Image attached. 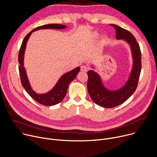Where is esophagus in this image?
Segmentation results:
<instances>
[{
	"instance_id": "1",
	"label": "esophagus",
	"mask_w": 157,
	"mask_h": 157,
	"mask_svg": "<svg viewBox=\"0 0 157 157\" xmlns=\"http://www.w3.org/2000/svg\"><path fill=\"white\" fill-rule=\"evenodd\" d=\"M87 67L86 66H82L81 67V70L82 71H83V72H86L87 71Z\"/></svg>"
}]
</instances>
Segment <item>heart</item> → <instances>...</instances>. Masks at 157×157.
<instances>
[{"label": "heart", "mask_w": 157, "mask_h": 157, "mask_svg": "<svg viewBox=\"0 0 157 157\" xmlns=\"http://www.w3.org/2000/svg\"><path fill=\"white\" fill-rule=\"evenodd\" d=\"M98 33H95V34H94V36H95V37H96V36H98ZM102 40H104V36H103V37H102Z\"/></svg>", "instance_id": "b5f03b06"}]
</instances>
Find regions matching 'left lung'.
Listing matches in <instances>:
<instances>
[{
	"label": "left lung",
	"mask_w": 157,
	"mask_h": 157,
	"mask_svg": "<svg viewBox=\"0 0 157 157\" xmlns=\"http://www.w3.org/2000/svg\"><path fill=\"white\" fill-rule=\"evenodd\" d=\"M116 30L117 40H123L130 46L132 67L128 79L125 84L117 90H110L103 84L99 75L94 70L87 71V91L92 100L99 106L112 108L126 101L136 90L141 71V52L135 37L128 30L112 24ZM91 67L94 68L93 66Z\"/></svg>",
	"instance_id": "8db88e82"
}]
</instances>
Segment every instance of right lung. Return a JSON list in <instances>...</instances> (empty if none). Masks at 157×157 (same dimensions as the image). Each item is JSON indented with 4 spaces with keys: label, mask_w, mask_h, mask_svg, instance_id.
Instances as JSON below:
<instances>
[{
    "label": "right lung",
    "mask_w": 157,
    "mask_h": 157,
    "mask_svg": "<svg viewBox=\"0 0 157 157\" xmlns=\"http://www.w3.org/2000/svg\"><path fill=\"white\" fill-rule=\"evenodd\" d=\"M66 28V25L57 24H52L40 26L29 32L27 36L22 41L21 45L18 53V62L20 66H18V70L21 79V82L22 86L25 89L27 93L37 102L43 105H54L60 102L65 97L68 87L70 83L76 78L77 75L80 71V67L78 66L77 68L73 69V70L67 72L63 75L60 78L58 79L56 84L54 87L48 92L44 94H38L33 91L31 85L30 84L27 72L24 67V55L26 49V46L27 41L32 35V33L36 30L40 29H64Z\"/></svg>",
    "instance_id": "obj_1"
}]
</instances>
